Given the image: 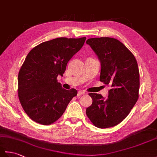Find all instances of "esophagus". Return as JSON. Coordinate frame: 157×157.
<instances>
[{
    "label": "esophagus",
    "mask_w": 157,
    "mask_h": 157,
    "mask_svg": "<svg viewBox=\"0 0 157 157\" xmlns=\"http://www.w3.org/2000/svg\"><path fill=\"white\" fill-rule=\"evenodd\" d=\"M85 92H78V96H80L82 95H84Z\"/></svg>",
    "instance_id": "34e87169"
}]
</instances>
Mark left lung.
Returning a JSON list of instances; mask_svg holds the SVG:
<instances>
[{
  "label": "left lung",
  "instance_id": "obj_1",
  "mask_svg": "<svg viewBox=\"0 0 157 157\" xmlns=\"http://www.w3.org/2000/svg\"><path fill=\"white\" fill-rule=\"evenodd\" d=\"M86 44L101 61L100 81L111 87L106 99L101 94L90 93L92 104L86 109V115L97 128H111L125 119L138 101V63L129 49L115 38H90Z\"/></svg>",
  "mask_w": 157,
  "mask_h": 157
}]
</instances>
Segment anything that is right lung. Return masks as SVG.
Listing matches in <instances>:
<instances>
[{"instance_id": "right-lung-1", "label": "right lung", "mask_w": 157, "mask_h": 157, "mask_svg": "<svg viewBox=\"0 0 157 157\" xmlns=\"http://www.w3.org/2000/svg\"><path fill=\"white\" fill-rule=\"evenodd\" d=\"M86 38H57L32 48L18 74V96L26 114L33 121L47 125L61 117L75 89L63 88L57 76L84 45Z\"/></svg>"}]
</instances>
